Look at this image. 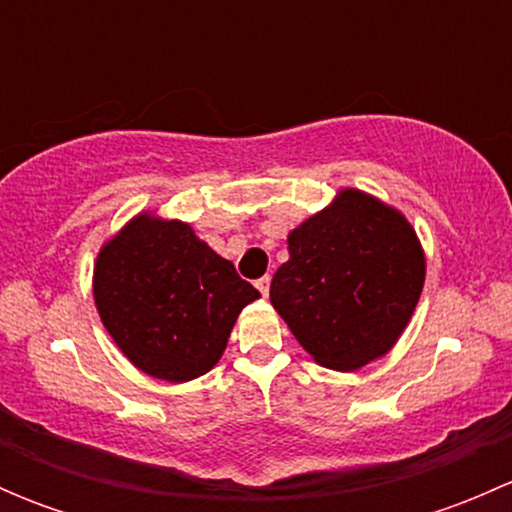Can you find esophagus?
Masks as SVG:
<instances>
[{
    "label": "esophagus",
    "instance_id": "34e87169",
    "mask_svg": "<svg viewBox=\"0 0 512 512\" xmlns=\"http://www.w3.org/2000/svg\"><path fill=\"white\" fill-rule=\"evenodd\" d=\"M257 289L262 292V297H267V294H270V277H262V280H257Z\"/></svg>",
    "mask_w": 512,
    "mask_h": 512
}]
</instances>
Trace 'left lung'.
<instances>
[{
    "mask_svg": "<svg viewBox=\"0 0 512 512\" xmlns=\"http://www.w3.org/2000/svg\"><path fill=\"white\" fill-rule=\"evenodd\" d=\"M287 250L270 302L319 366L356 371L394 349L426 282V252L401 210L342 188L289 232Z\"/></svg>",
    "mask_w": 512,
    "mask_h": 512,
    "instance_id": "left-lung-1",
    "label": "left lung"
}]
</instances>
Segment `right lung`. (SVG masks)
<instances>
[{"mask_svg":"<svg viewBox=\"0 0 512 512\" xmlns=\"http://www.w3.org/2000/svg\"><path fill=\"white\" fill-rule=\"evenodd\" d=\"M91 289L123 356L170 384L208 374L242 309L260 297L188 223L151 210L103 242Z\"/></svg>","mask_w":512,"mask_h":512,"instance_id":"add662e5","label":"right lung"}]
</instances>
